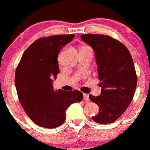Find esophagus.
Masks as SVG:
<instances>
[{
	"label": "esophagus",
	"mask_w": 150,
	"mask_h": 150,
	"mask_svg": "<svg viewBox=\"0 0 150 150\" xmlns=\"http://www.w3.org/2000/svg\"><path fill=\"white\" fill-rule=\"evenodd\" d=\"M83 99L85 101H88L89 100V96L88 93H83Z\"/></svg>",
	"instance_id": "34e87169"
}]
</instances>
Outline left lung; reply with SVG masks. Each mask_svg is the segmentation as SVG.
<instances>
[{"label":"left lung","instance_id":"8db88e82","mask_svg":"<svg viewBox=\"0 0 150 150\" xmlns=\"http://www.w3.org/2000/svg\"><path fill=\"white\" fill-rule=\"evenodd\" d=\"M81 38L93 48L101 81V95L89 99L99 107L92 117L100 124L112 123L125 112L134 96L137 75L130 51L121 42L109 35L83 34Z\"/></svg>","mask_w":150,"mask_h":150}]
</instances>
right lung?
Masks as SVG:
<instances>
[{
    "label": "right lung",
    "instance_id": "obj_1",
    "mask_svg": "<svg viewBox=\"0 0 150 150\" xmlns=\"http://www.w3.org/2000/svg\"><path fill=\"white\" fill-rule=\"evenodd\" d=\"M74 34L38 39L27 48L15 72L18 98L28 117L39 126L54 128L66 119L65 111L83 98L78 90L54 91L52 81L59 72L57 57Z\"/></svg>",
    "mask_w": 150,
    "mask_h": 150
}]
</instances>
